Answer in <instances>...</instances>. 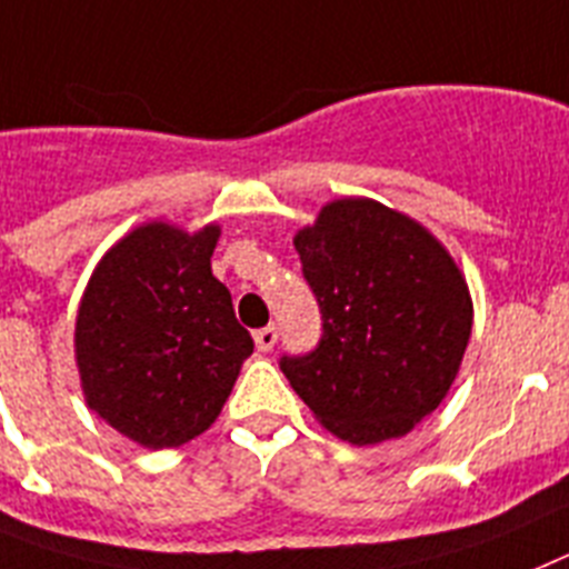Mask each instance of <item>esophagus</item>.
<instances>
[{
  "label": "esophagus",
  "mask_w": 569,
  "mask_h": 569,
  "mask_svg": "<svg viewBox=\"0 0 569 569\" xmlns=\"http://www.w3.org/2000/svg\"><path fill=\"white\" fill-rule=\"evenodd\" d=\"M254 343L260 352H271L274 349V343H278V326H263V329H257L254 332Z\"/></svg>",
  "instance_id": "obj_1"
}]
</instances>
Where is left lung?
I'll use <instances>...</instances> for the list:
<instances>
[{"instance_id": "8db88e82", "label": "left lung", "mask_w": 569, "mask_h": 569, "mask_svg": "<svg viewBox=\"0 0 569 569\" xmlns=\"http://www.w3.org/2000/svg\"><path fill=\"white\" fill-rule=\"evenodd\" d=\"M323 335L280 369L320 423L355 447L401 438L449 392L472 332L456 260L421 223L343 197L295 234Z\"/></svg>"}]
</instances>
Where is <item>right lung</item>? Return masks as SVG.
Instances as JSON below:
<instances>
[{
    "label": "right lung",
    "instance_id": "right-lung-1",
    "mask_svg": "<svg viewBox=\"0 0 569 569\" xmlns=\"http://www.w3.org/2000/svg\"><path fill=\"white\" fill-rule=\"evenodd\" d=\"M220 226L146 223L106 251L79 300L77 367L93 412L148 449L211 427L254 340L211 274Z\"/></svg>",
    "mask_w": 569,
    "mask_h": 569
}]
</instances>
